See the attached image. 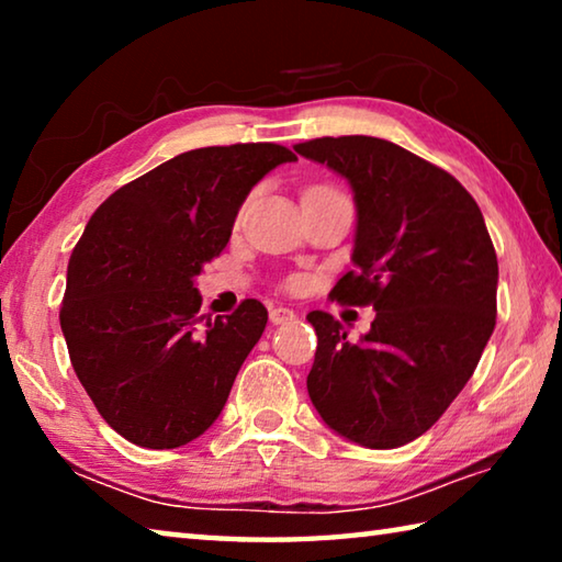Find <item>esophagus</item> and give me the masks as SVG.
Masks as SVG:
<instances>
[{"instance_id": "obj_1", "label": "esophagus", "mask_w": 562, "mask_h": 562, "mask_svg": "<svg viewBox=\"0 0 562 562\" xmlns=\"http://www.w3.org/2000/svg\"><path fill=\"white\" fill-rule=\"evenodd\" d=\"M294 317H297V315H294V312L288 310V307H272L270 310V322H272V325H290Z\"/></svg>"}]
</instances>
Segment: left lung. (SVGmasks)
I'll return each mask as SVG.
<instances>
[{
	"label": "left lung",
	"instance_id": "8db88e82",
	"mask_svg": "<svg viewBox=\"0 0 562 562\" xmlns=\"http://www.w3.org/2000/svg\"><path fill=\"white\" fill-rule=\"evenodd\" d=\"M294 150L355 193V270L329 297L376 312L359 341L327 312H310V398L345 439L396 449L439 422L479 364L496 327V250L469 190L392 140L327 136Z\"/></svg>",
	"mask_w": 562,
	"mask_h": 562
}]
</instances>
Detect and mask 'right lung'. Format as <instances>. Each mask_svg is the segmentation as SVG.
<instances>
[{
	"label": "right lung",
	"mask_w": 562,
	"mask_h": 562,
	"mask_svg": "<svg viewBox=\"0 0 562 562\" xmlns=\"http://www.w3.org/2000/svg\"><path fill=\"white\" fill-rule=\"evenodd\" d=\"M297 156L278 144L195 148L103 201L76 243L61 331L74 372L113 431L178 449L221 416L268 310L201 317L195 278L231 240L255 183Z\"/></svg>",
	"instance_id": "obj_1"
}]
</instances>
